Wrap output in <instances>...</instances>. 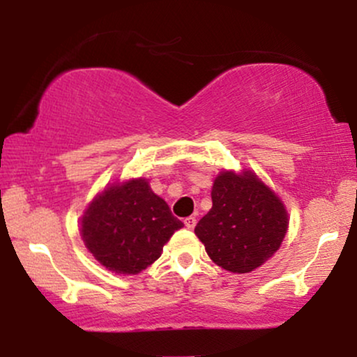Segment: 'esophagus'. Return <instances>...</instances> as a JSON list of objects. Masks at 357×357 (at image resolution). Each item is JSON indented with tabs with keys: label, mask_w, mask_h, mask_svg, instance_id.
<instances>
[{
	"label": "esophagus",
	"mask_w": 357,
	"mask_h": 357,
	"mask_svg": "<svg viewBox=\"0 0 357 357\" xmlns=\"http://www.w3.org/2000/svg\"><path fill=\"white\" fill-rule=\"evenodd\" d=\"M184 225H186V228L192 230V228L196 227V218L195 216H188V218H184Z\"/></svg>",
	"instance_id": "esophagus-1"
}]
</instances>
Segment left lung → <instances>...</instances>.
Listing matches in <instances>:
<instances>
[{
  "instance_id": "8db88e82",
  "label": "left lung",
  "mask_w": 357,
  "mask_h": 357,
  "mask_svg": "<svg viewBox=\"0 0 357 357\" xmlns=\"http://www.w3.org/2000/svg\"><path fill=\"white\" fill-rule=\"evenodd\" d=\"M211 210L195 233L210 258L233 273H248L280 248L289 213L273 190L252 169H223L211 188Z\"/></svg>"
}]
</instances>
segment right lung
<instances>
[{
	"mask_svg": "<svg viewBox=\"0 0 357 357\" xmlns=\"http://www.w3.org/2000/svg\"><path fill=\"white\" fill-rule=\"evenodd\" d=\"M183 223L144 178L117 181L100 191L80 218V235L96 260L119 275L153 265Z\"/></svg>",
	"mask_w": 357,
	"mask_h": 357,
	"instance_id": "1",
	"label": "right lung"
}]
</instances>
